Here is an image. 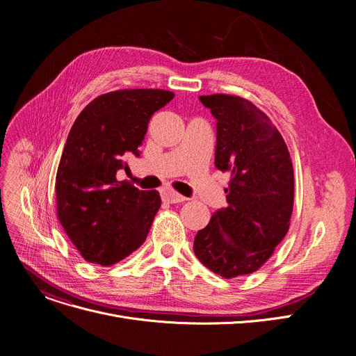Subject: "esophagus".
I'll return each instance as SVG.
<instances>
[{
	"instance_id": "34e87169",
	"label": "esophagus",
	"mask_w": 356,
	"mask_h": 356,
	"mask_svg": "<svg viewBox=\"0 0 356 356\" xmlns=\"http://www.w3.org/2000/svg\"><path fill=\"white\" fill-rule=\"evenodd\" d=\"M163 199L168 203H180V202L188 200V197H184V196H181V195L173 192V191H165L163 193Z\"/></svg>"
}]
</instances>
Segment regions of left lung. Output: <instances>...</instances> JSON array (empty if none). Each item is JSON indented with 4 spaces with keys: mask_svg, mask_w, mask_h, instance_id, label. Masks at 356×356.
<instances>
[{
    "mask_svg": "<svg viewBox=\"0 0 356 356\" xmlns=\"http://www.w3.org/2000/svg\"><path fill=\"white\" fill-rule=\"evenodd\" d=\"M199 101L216 118L215 165L232 179L225 191L228 207L197 231L193 251L204 267L225 278L251 274L289 231L291 159L278 129L250 101L222 93Z\"/></svg>",
    "mask_w": 356,
    "mask_h": 356,
    "instance_id": "obj_1",
    "label": "left lung"
}]
</instances>
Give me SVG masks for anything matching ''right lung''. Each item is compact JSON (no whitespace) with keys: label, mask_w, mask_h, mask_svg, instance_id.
<instances>
[{"label":"right lung","mask_w":356,"mask_h":356,"mask_svg":"<svg viewBox=\"0 0 356 356\" xmlns=\"http://www.w3.org/2000/svg\"><path fill=\"white\" fill-rule=\"evenodd\" d=\"M175 98L163 89H122L88 104L72 125L56 176L58 216L88 263L111 266L136 251L160 209L157 191L118 181L124 157L140 156L149 118Z\"/></svg>","instance_id":"add662e5"}]
</instances>
